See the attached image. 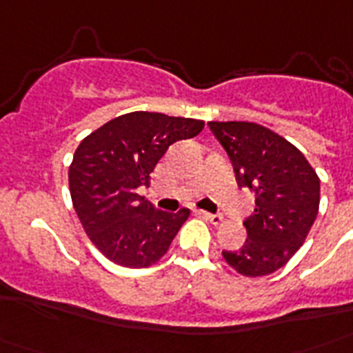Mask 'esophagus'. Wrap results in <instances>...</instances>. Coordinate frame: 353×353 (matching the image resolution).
Wrapping results in <instances>:
<instances>
[{
	"instance_id": "esophagus-1",
	"label": "esophagus",
	"mask_w": 353,
	"mask_h": 353,
	"mask_svg": "<svg viewBox=\"0 0 353 353\" xmlns=\"http://www.w3.org/2000/svg\"><path fill=\"white\" fill-rule=\"evenodd\" d=\"M196 214L201 216L203 220L210 221L212 225H220L221 221H223V216L221 214H210V212H205V210H196Z\"/></svg>"
}]
</instances>
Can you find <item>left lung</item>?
<instances>
[{
    "label": "left lung",
    "instance_id": "8db88e82",
    "mask_svg": "<svg viewBox=\"0 0 353 353\" xmlns=\"http://www.w3.org/2000/svg\"><path fill=\"white\" fill-rule=\"evenodd\" d=\"M209 128L231 157L238 185L256 196L245 243L223 251V258L243 276L274 273L306 241L319 212L321 179L295 144L262 124L212 121Z\"/></svg>",
    "mask_w": 353,
    "mask_h": 353
}]
</instances>
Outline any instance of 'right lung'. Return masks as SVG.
Listing matches in <instances>:
<instances>
[{"label": "right lung", "mask_w": 353, "mask_h": 353, "mask_svg": "<svg viewBox=\"0 0 353 353\" xmlns=\"http://www.w3.org/2000/svg\"><path fill=\"white\" fill-rule=\"evenodd\" d=\"M205 122L132 112L91 132L69 165L74 212L93 245L122 268H150L165 256L190 210L163 212L139 196L170 144L196 137Z\"/></svg>", "instance_id": "1"}]
</instances>
